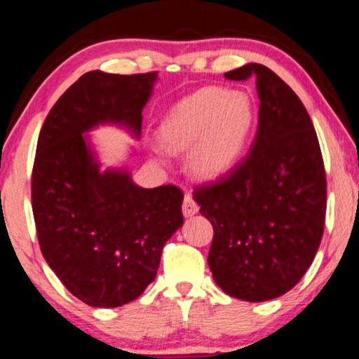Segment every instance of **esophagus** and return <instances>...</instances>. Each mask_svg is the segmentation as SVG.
I'll list each match as a JSON object with an SVG mask.
<instances>
[{"label":"esophagus","instance_id":"34e87169","mask_svg":"<svg viewBox=\"0 0 359 359\" xmlns=\"http://www.w3.org/2000/svg\"><path fill=\"white\" fill-rule=\"evenodd\" d=\"M181 208H183V215H184V216H193V215H196L198 210H200V206H198V203L194 201V198H193L189 193L184 194L183 205H181Z\"/></svg>","mask_w":359,"mask_h":359}]
</instances>
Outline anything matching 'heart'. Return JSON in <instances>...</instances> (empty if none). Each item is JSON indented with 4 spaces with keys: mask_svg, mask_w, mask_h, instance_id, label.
<instances>
[{
    "mask_svg": "<svg viewBox=\"0 0 359 359\" xmlns=\"http://www.w3.org/2000/svg\"><path fill=\"white\" fill-rule=\"evenodd\" d=\"M255 121L250 96L224 88H203L183 100L159 128L170 151L189 149L188 166L200 178H215L236 161Z\"/></svg>",
    "mask_w": 359,
    "mask_h": 359,
    "instance_id": "1",
    "label": "heart"
}]
</instances>
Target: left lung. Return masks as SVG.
Masks as SVG:
<instances>
[{
    "label": "left lung",
    "mask_w": 359,
    "mask_h": 359,
    "mask_svg": "<svg viewBox=\"0 0 359 359\" xmlns=\"http://www.w3.org/2000/svg\"><path fill=\"white\" fill-rule=\"evenodd\" d=\"M224 76L256 79L258 131L246 156L193 196L215 229L208 264L216 285L243 302H268L302 280L320 248L325 163L306 108L276 73L250 63Z\"/></svg>",
    "instance_id": "8db88e82"
}]
</instances>
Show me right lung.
<instances>
[{"instance_id": "add662e5", "label": "right lung", "mask_w": 359, "mask_h": 359, "mask_svg": "<svg viewBox=\"0 0 359 359\" xmlns=\"http://www.w3.org/2000/svg\"><path fill=\"white\" fill-rule=\"evenodd\" d=\"M158 73L90 72L66 90L39 131L31 206L41 253L69 293L96 308L133 302L154 281L166 241L183 224V191L144 189L106 171L83 133L113 121L141 131Z\"/></svg>"}]
</instances>
